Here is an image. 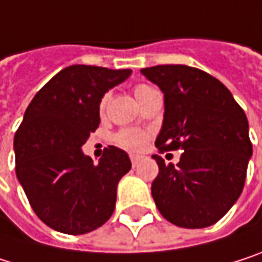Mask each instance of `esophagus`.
Masks as SVG:
<instances>
[{
    "mask_svg": "<svg viewBox=\"0 0 262 262\" xmlns=\"http://www.w3.org/2000/svg\"><path fill=\"white\" fill-rule=\"evenodd\" d=\"M131 163H133V166H137L140 163V157L139 156H131Z\"/></svg>",
    "mask_w": 262,
    "mask_h": 262,
    "instance_id": "34e87169",
    "label": "esophagus"
}]
</instances>
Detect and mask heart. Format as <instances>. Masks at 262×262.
I'll use <instances>...</instances> for the list:
<instances>
[{
    "mask_svg": "<svg viewBox=\"0 0 262 262\" xmlns=\"http://www.w3.org/2000/svg\"><path fill=\"white\" fill-rule=\"evenodd\" d=\"M151 90H152V88H151L149 85H146V83H139V85L134 86V96H136V99L140 102L142 97H143L146 93H149ZM108 99H110V94H105V96L102 97V100H100V110H103V108L106 106ZM148 140H149V134H148V133L142 131V129H134V128L123 129V131H120V133L116 134V143H117L119 146H122L123 149L133 151V152L142 151V149L146 146Z\"/></svg>",
    "mask_w": 262,
    "mask_h": 262,
    "instance_id": "obj_1",
    "label": "heart"
}]
</instances>
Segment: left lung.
I'll return each mask as SVG.
<instances>
[{
  "label": "left lung",
  "instance_id": "obj_1",
  "mask_svg": "<svg viewBox=\"0 0 262 262\" xmlns=\"http://www.w3.org/2000/svg\"><path fill=\"white\" fill-rule=\"evenodd\" d=\"M165 94L160 152L183 149L177 166L152 156L159 176L151 192L172 224L201 229L221 220L241 195L252 142L249 122L230 91L209 73L188 66L142 68Z\"/></svg>",
  "mask_w": 262,
  "mask_h": 262
}]
</instances>
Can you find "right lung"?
Masks as SVG:
<instances>
[{
    "label": "right lung",
    "mask_w": 262,
    "mask_h": 262,
    "mask_svg": "<svg viewBox=\"0 0 262 262\" xmlns=\"http://www.w3.org/2000/svg\"><path fill=\"white\" fill-rule=\"evenodd\" d=\"M131 70L70 66L33 97L15 134V171L38 218L68 233H88L114 212L117 183L131 169L125 151L108 146L97 165L80 146L99 126L103 94Z\"/></svg>",
    "instance_id": "obj_1"
}]
</instances>
